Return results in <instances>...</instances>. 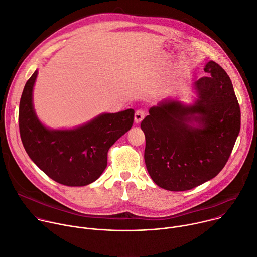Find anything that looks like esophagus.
<instances>
[{
  "label": "esophagus",
  "instance_id": "esophagus-1",
  "mask_svg": "<svg viewBox=\"0 0 257 257\" xmlns=\"http://www.w3.org/2000/svg\"><path fill=\"white\" fill-rule=\"evenodd\" d=\"M145 115H146V112H145L143 109L136 110V111H135V114H134V122H135L136 124L141 123V122L144 120Z\"/></svg>",
  "mask_w": 257,
  "mask_h": 257
}]
</instances>
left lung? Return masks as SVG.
<instances>
[{
    "instance_id": "left-lung-1",
    "label": "left lung",
    "mask_w": 257,
    "mask_h": 257,
    "mask_svg": "<svg viewBox=\"0 0 257 257\" xmlns=\"http://www.w3.org/2000/svg\"><path fill=\"white\" fill-rule=\"evenodd\" d=\"M204 71L208 77L194 83L198 98L192 104L165 99L141 124L148 172L167 191L192 190L215 177L240 132V106L228 75L212 60Z\"/></svg>"
}]
</instances>
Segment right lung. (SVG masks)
Listing matches in <instances>:
<instances>
[{"instance_id":"obj_1","label":"right lung","mask_w":257,"mask_h":257,"mask_svg":"<svg viewBox=\"0 0 257 257\" xmlns=\"http://www.w3.org/2000/svg\"><path fill=\"white\" fill-rule=\"evenodd\" d=\"M38 69L27 82L19 103L20 137L29 157L54 181L84 186L98 179L107 165V152L133 124L132 108L103 112L73 129H50L38 118L33 90Z\"/></svg>"}]
</instances>
